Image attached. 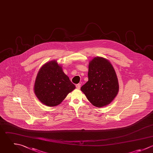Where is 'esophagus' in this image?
<instances>
[{
  "label": "esophagus",
  "instance_id": "34e87169",
  "mask_svg": "<svg viewBox=\"0 0 153 153\" xmlns=\"http://www.w3.org/2000/svg\"><path fill=\"white\" fill-rule=\"evenodd\" d=\"M76 88H77V89H80V87H81V85H80V84H77V85H76Z\"/></svg>",
  "mask_w": 153,
  "mask_h": 153
}]
</instances>
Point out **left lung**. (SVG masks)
Listing matches in <instances>:
<instances>
[{
    "label": "left lung",
    "instance_id": "1",
    "mask_svg": "<svg viewBox=\"0 0 153 153\" xmlns=\"http://www.w3.org/2000/svg\"><path fill=\"white\" fill-rule=\"evenodd\" d=\"M80 89L93 105L100 108L110 104L119 89L117 76L111 63L103 57H94L89 62L88 81Z\"/></svg>",
    "mask_w": 153,
    "mask_h": 153
}]
</instances>
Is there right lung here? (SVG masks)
I'll return each mask as SVG.
<instances>
[{
    "instance_id": "right-lung-1",
    "label": "right lung",
    "mask_w": 153,
    "mask_h": 153,
    "mask_svg": "<svg viewBox=\"0 0 153 153\" xmlns=\"http://www.w3.org/2000/svg\"><path fill=\"white\" fill-rule=\"evenodd\" d=\"M76 88L64 73L61 65L53 59L43 64L38 71L34 92L38 100L48 107L60 104Z\"/></svg>"
}]
</instances>
